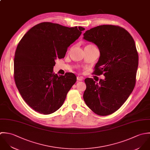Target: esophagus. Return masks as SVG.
Returning a JSON list of instances; mask_svg holds the SVG:
<instances>
[{"label": "esophagus", "instance_id": "1", "mask_svg": "<svg viewBox=\"0 0 150 150\" xmlns=\"http://www.w3.org/2000/svg\"><path fill=\"white\" fill-rule=\"evenodd\" d=\"M83 79V77L81 76H77V80L79 81H82Z\"/></svg>", "mask_w": 150, "mask_h": 150}]
</instances>
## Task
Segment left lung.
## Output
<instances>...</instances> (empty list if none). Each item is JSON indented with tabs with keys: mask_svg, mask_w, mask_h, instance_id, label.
Returning <instances> with one entry per match:
<instances>
[{
	"mask_svg": "<svg viewBox=\"0 0 150 150\" xmlns=\"http://www.w3.org/2000/svg\"><path fill=\"white\" fill-rule=\"evenodd\" d=\"M83 36L100 50L94 74H103L105 77L98 83L92 78L85 79L83 100L95 114L108 115L120 108L134 88L139 64L135 42L126 30L112 25L96 27Z\"/></svg>",
	"mask_w": 150,
	"mask_h": 150,
	"instance_id": "8db88e82",
	"label": "left lung"
}]
</instances>
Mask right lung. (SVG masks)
<instances>
[{"mask_svg":"<svg viewBox=\"0 0 150 150\" xmlns=\"http://www.w3.org/2000/svg\"><path fill=\"white\" fill-rule=\"evenodd\" d=\"M84 30L82 27L44 22L30 28L20 41L14 62L15 83L23 98L35 111L50 114L63 104L76 76L70 72L54 74L55 60L65 57L68 47Z\"/></svg>","mask_w":150,"mask_h":150,"instance_id":"add662e5","label":"right lung"}]
</instances>
